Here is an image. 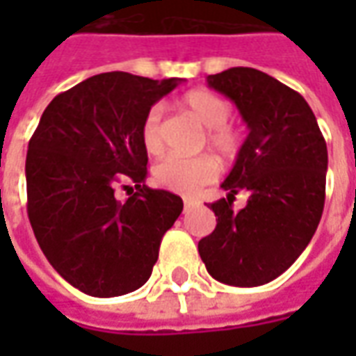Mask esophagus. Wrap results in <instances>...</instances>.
<instances>
[{
	"label": "esophagus",
	"mask_w": 356,
	"mask_h": 356,
	"mask_svg": "<svg viewBox=\"0 0 356 356\" xmlns=\"http://www.w3.org/2000/svg\"><path fill=\"white\" fill-rule=\"evenodd\" d=\"M194 206V202H191V200H185V204H183V209H185V211H188V209L193 208Z\"/></svg>",
	"instance_id": "1"
}]
</instances>
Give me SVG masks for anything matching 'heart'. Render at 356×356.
<instances>
[{"instance_id": "obj_1", "label": "heart", "mask_w": 356, "mask_h": 356, "mask_svg": "<svg viewBox=\"0 0 356 356\" xmlns=\"http://www.w3.org/2000/svg\"><path fill=\"white\" fill-rule=\"evenodd\" d=\"M179 106L188 112L194 120H198L204 127H208V145L219 158L232 160L240 150V133L229 125L231 118V102L223 97L209 93L204 89H194L181 97ZM140 140L148 154L158 156L163 150L162 133V110L152 106L143 120ZM217 175V163L209 156L200 158H183V156H168L154 168L156 183L171 193L191 196L200 186L213 181Z\"/></svg>"}]
</instances>
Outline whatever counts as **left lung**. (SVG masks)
I'll use <instances>...</instances> for the list:
<instances>
[{
	"mask_svg": "<svg viewBox=\"0 0 356 356\" xmlns=\"http://www.w3.org/2000/svg\"><path fill=\"white\" fill-rule=\"evenodd\" d=\"M208 86L236 104L250 133L221 183L229 196L208 206L217 225L198 252L219 282L261 286L298 259L321 223L326 140L305 99L261 70L229 68L208 76ZM238 190L250 198L234 212L230 196Z\"/></svg>",
	"mask_w": 356,
	"mask_h": 356,
	"instance_id": "8db88e82",
	"label": "left lung"
}]
</instances>
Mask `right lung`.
I'll use <instances>...</instances> for the list:
<instances>
[{
  "label": "right lung",
  "mask_w": 356,
  "mask_h": 356,
  "mask_svg": "<svg viewBox=\"0 0 356 356\" xmlns=\"http://www.w3.org/2000/svg\"><path fill=\"white\" fill-rule=\"evenodd\" d=\"M181 78L127 72L91 76L57 95L28 143V219L43 255L93 298L137 290L160 242L183 211L177 194L148 188L143 120ZM118 184L130 198L113 196ZM127 184H133L127 187Z\"/></svg>",
  "instance_id": "add662e5"
}]
</instances>
